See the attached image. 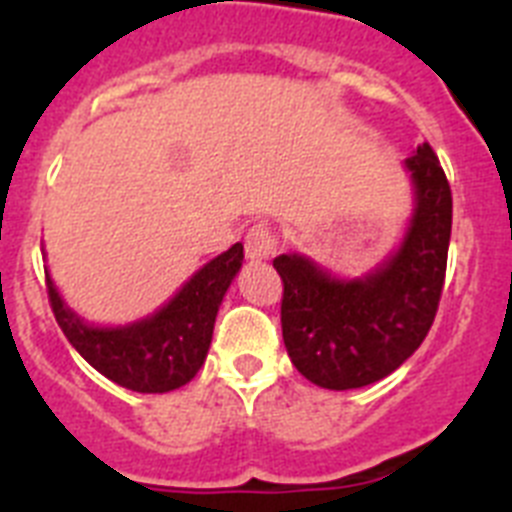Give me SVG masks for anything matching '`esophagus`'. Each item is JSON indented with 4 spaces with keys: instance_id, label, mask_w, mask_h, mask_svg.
<instances>
[{
    "instance_id": "34e87169",
    "label": "esophagus",
    "mask_w": 512,
    "mask_h": 512,
    "mask_svg": "<svg viewBox=\"0 0 512 512\" xmlns=\"http://www.w3.org/2000/svg\"><path fill=\"white\" fill-rule=\"evenodd\" d=\"M279 248L277 230L269 223H256L246 235V256L251 261H266L271 259Z\"/></svg>"
}]
</instances>
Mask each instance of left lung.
<instances>
[{
    "label": "left lung",
    "instance_id": "8db88e82",
    "mask_svg": "<svg viewBox=\"0 0 512 512\" xmlns=\"http://www.w3.org/2000/svg\"><path fill=\"white\" fill-rule=\"evenodd\" d=\"M415 212L400 251L361 279H333L282 253V336L297 372L325 390H356L392 374L431 330L451 241V187L428 143L405 158Z\"/></svg>",
    "mask_w": 512,
    "mask_h": 512
}]
</instances>
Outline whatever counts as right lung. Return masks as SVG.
Returning a JSON list of instances; mask_svg holds the SVG:
<instances>
[{"label": "right lung", "mask_w": 512, "mask_h": 512, "mask_svg": "<svg viewBox=\"0 0 512 512\" xmlns=\"http://www.w3.org/2000/svg\"><path fill=\"white\" fill-rule=\"evenodd\" d=\"M243 264V246L235 243L202 266L179 295L156 315L122 328H94L63 305L56 284L45 274L48 302L63 336L89 364L120 387L133 392H171L187 384L205 364L217 307Z\"/></svg>", "instance_id": "right-lung-1"}]
</instances>
